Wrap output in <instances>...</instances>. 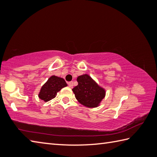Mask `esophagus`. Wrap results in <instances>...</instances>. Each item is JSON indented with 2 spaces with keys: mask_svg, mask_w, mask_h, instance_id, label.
<instances>
[{
  "mask_svg": "<svg viewBox=\"0 0 157 157\" xmlns=\"http://www.w3.org/2000/svg\"><path fill=\"white\" fill-rule=\"evenodd\" d=\"M68 85L70 88H73V82H68Z\"/></svg>",
  "mask_w": 157,
  "mask_h": 157,
  "instance_id": "esophagus-1",
  "label": "esophagus"
}]
</instances>
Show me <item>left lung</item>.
<instances>
[{
    "mask_svg": "<svg viewBox=\"0 0 157 157\" xmlns=\"http://www.w3.org/2000/svg\"><path fill=\"white\" fill-rule=\"evenodd\" d=\"M77 81L78 85L72 90L79 103L90 108L98 107L106 96V90L88 74L78 76Z\"/></svg>",
    "mask_w": 157,
    "mask_h": 157,
    "instance_id": "1",
    "label": "left lung"
}]
</instances>
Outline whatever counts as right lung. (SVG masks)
Listing matches in <instances>:
<instances>
[{
  "label": "right lung",
  "instance_id": "add662e5",
  "mask_svg": "<svg viewBox=\"0 0 157 157\" xmlns=\"http://www.w3.org/2000/svg\"><path fill=\"white\" fill-rule=\"evenodd\" d=\"M66 86H67V84L63 78L52 75L41 87L38 98L45 102L49 101L55 98L58 92Z\"/></svg>",
  "mask_w": 157,
  "mask_h": 157
}]
</instances>
